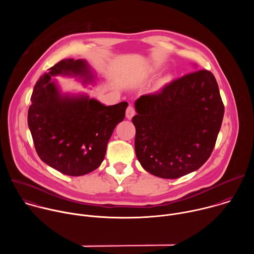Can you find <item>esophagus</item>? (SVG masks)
<instances>
[{
    "instance_id": "34e87169",
    "label": "esophagus",
    "mask_w": 254,
    "mask_h": 254,
    "mask_svg": "<svg viewBox=\"0 0 254 254\" xmlns=\"http://www.w3.org/2000/svg\"><path fill=\"white\" fill-rule=\"evenodd\" d=\"M134 115H135L134 108H133L131 105L127 106V112H126V117H127L128 120H130Z\"/></svg>"
}]
</instances>
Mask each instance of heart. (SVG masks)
Here are the masks:
<instances>
[{"label":"heart","mask_w":254,"mask_h":254,"mask_svg":"<svg viewBox=\"0 0 254 254\" xmlns=\"http://www.w3.org/2000/svg\"><path fill=\"white\" fill-rule=\"evenodd\" d=\"M170 80H171V77H170V76H165V77H163L162 79H160V80L158 81V83H157V85H156V88H157V89H160V88L164 87Z\"/></svg>","instance_id":"1"}]
</instances>
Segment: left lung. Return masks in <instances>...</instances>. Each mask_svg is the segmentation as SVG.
I'll use <instances>...</instances> for the list:
<instances>
[{
  "mask_svg": "<svg viewBox=\"0 0 254 254\" xmlns=\"http://www.w3.org/2000/svg\"><path fill=\"white\" fill-rule=\"evenodd\" d=\"M134 149L141 167L164 179L198 170L218 136L224 105L209 70H198L134 102Z\"/></svg>",
  "mask_w": 254,
  "mask_h": 254,
  "instance_id": "obj_1",
  "label": "left lung"
}]
</instances>
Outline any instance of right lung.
Returning <instances> with one entry per match:
<instances>
[{
    "label": "right lung",
    "instance_id": "add662e5",
    "mask_svg": "<svg viewBox=\"0 0 254 254\" xmlns=\"http://www.w3.org/2000/svg\"><path fill=\"white\" fill-rule=\"evenodd\" d=\"M36 82L28 126L40 159L68 176H82L102 163L107 142L124 121L127 102L105 106L87 95H62L52 76H79L93 81L85 60L63 59Z\"/></svg>",
    "mask_w": 254,
    "mask_h": 254
}]
</instances>
